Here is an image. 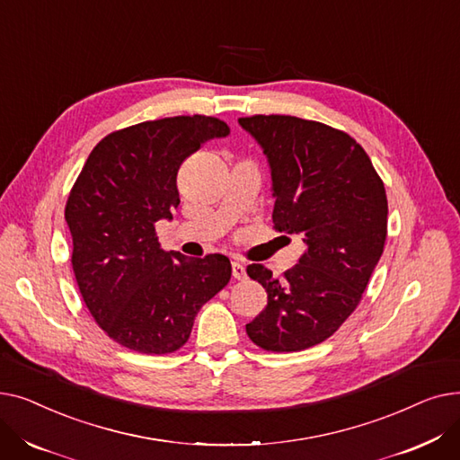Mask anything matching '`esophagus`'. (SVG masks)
Segmentation results:
<instances>
[{
    "mask_svg": "<svg viewBox=\"0 0 460 460\" xmlns=\"http://www.w3.org/2000/svg\"><path fill=\"white\" fill-rule=\"evenodd\" d=\"M231 269H233V278L234 279H246V269H244L243 262L233 261L231 262Z\"/></svg>",
    "mask_w": 460,
    "mask_h": 460,
    "instance_id": "esophagus-1",
    "label": "esophagus"
}]
</instances>
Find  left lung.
<instances>
[{"mask_svg": "<svg viewBox=\"0 0 460 460\" xmlns=\"http://www.w3.org/2000/svg\"><path fill=\"white\" fill-rule=\"evenodd\" d=\"M238 125L267 156L276 229L300 233L307 246L283 279L250 264L269 304L246 332L264 350H304L359 304L384 252L385 190L367 153L341 130L291 115L243 117Z\"/></svg>", "mask_w": 460, "mask_h": 460, "instance_id": "obj_1", "label": "left lung"}]
</instances>
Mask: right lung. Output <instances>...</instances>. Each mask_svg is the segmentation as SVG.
Wrapping results in <instances>:
<instances>
[{
  "label": "right lung",
  "mask_w": 460,
  "mask_h": 460,
  "mask_svg": "<svg viewBox=\"0 0 460 460\" xmlns=\"http://www.w3.org/2000/svg\"><path fill=\"white\" fill-rule=\"evenodd\" d=\"M229 127L179 115L117 130L91 151L65 217L84 302L113 341L167 354L190 337L198 311L231 279V262L160 250L155 224L173 220L181 164Z\"/></svg>",
  "instance_id": "right-lung-1"
}]
</instances>
